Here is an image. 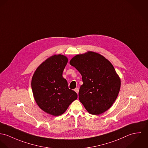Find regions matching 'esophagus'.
<instances>
[{
	"label": "esophagus",
	"instance_id": "obj_1",
	"mask_svg": "<svg viewBox=\"0 0 148 148\" xmlns=\"http://www.w3.org/2000/svg\"><path fill=\"white\" fill-rule=\"evenodd\" d=\"M74 91H75L77 94H78V92H79V88H78V87L75 88L74 89Z\"/></svg>",
	"mask_w": 148,
	"mask_h": 148
}]
</instances>
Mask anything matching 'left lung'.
I'll use <instances>...</instances> for the list:
<instances>
[{
  "mask_svg": "<svg viewBox=\"0 0 148 148\" xmlns=\"http://www.w3.org/2000/svg\"><path fill=\"white\" fill-rule=\"evenodd\" d=\"M82 75L79 99L91 114L99 115L115 102L120 88V79L111 63L98 53L88 51L70 61Z\"/></svg>",
  "mask_w": 148,
  "mask_h": 148,
  "instance_id": "obj_1",
  "label": "left lung"
}]
</instances>
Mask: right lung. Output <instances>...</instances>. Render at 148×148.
Listing matches in <instances>:
<instances>
[{
	"instance_id": "1",
	"label": "right lung",
	"mask_w": 148,
	"mask_h": 148,
	"mask_svg": "<svg viewBox=\"0 0 148 148\" xmlns=\"http://www.w3.org/2000/svg\"><path fill=\"white\" fill-rule=\"evenodd\" d=\"M67 63L65 56H53L37 69L32 79V90L37 104L45 112L56 116L64 114L78 98L77 94L69 88L62 77Z\"/></svg>"
}]
</instances>
